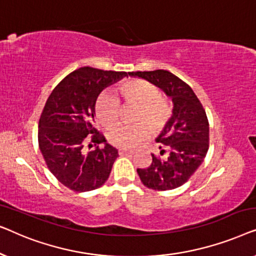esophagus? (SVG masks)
<instances>
[{
    "label": "esophagus",
    "instance_id": "34e87169",
    "mask_svg": "<svg viewBox=\"0 0 256 256\" xmlns=\"http://www.w3.org/2000/svg\"><path fill=\"white\" fill-rule=\"evenodd\" d=\"M134 152L132 150H127V149H118V155L120 156H127V155H132Z\"/></svg>",
    "mask_w": 256,
    "mask_h": 256
}]
</instances>
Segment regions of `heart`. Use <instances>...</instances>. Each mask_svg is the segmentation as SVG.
<instances>
[{
	"mask_svg": "<svg viewBox=\"0 0 256 256\" xmlns=\"http://www.w3.org/2000/svg\"><path fill=\"white\" fill-rule=\"evenodd\" d=\"M121 96L127 102L138 104L134 121L136 124H116L108 132V140L118 148H134L149 136V128L156 132L169 121L171 107L164 98L160 96L157 87L142 79L124 80L118 87ZM120 102L112 92L101 93L96 102L98 121L110 127L116 121Z\"/></svg>",
	"mask_w": 256,
	"mask_h": 256,
	"instance_id": "obj_1",
	"label": "heart"
}]
</instances>
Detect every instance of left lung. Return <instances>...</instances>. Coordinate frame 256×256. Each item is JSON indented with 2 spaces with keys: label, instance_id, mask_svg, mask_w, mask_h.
Returning <instances> with one entry per match:
<instances>
[{
  "label": "left lung",
  "instance_id": "obj_1",
  "mask_svg": "<svg viewBox=\"0 0 256 256\" xmlns=\"http://www.w3.org/2000/svg\"><path fill=\"white\" fill-rule=\"evenodd\" d=\"M130 76L144 79L158 87L172 100V115L156 138L160 154L169 150L168 158L152 156L146 169H138L141 182L152 190L166 191L184 183L202 166L208 150V121L200 101L191 87L172 73L156 70L130 72Z\"/></svg>",
  "mask_w": 256,
  "mask_h": 256
}]
</instances>
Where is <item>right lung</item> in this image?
Here are the masks:
<instances>
[{"instance_id": "1", "label": "right lung", "mask_w": 256, "mask_h": 256, "mask_svg": "<svg viewBox=\"0 0 256 256\" xmlns=\"http://www.w3.org/2000/svg\"><path fill=\"white\" fill-rule=\"evenodd\" d=\"M128 74L82 68L66 76L48 96L38 124V143L48 168L66 188L90 191L110 177L118 154L94 128L96 102L106 87ZM87 136L103 148L82 154Z\"/></svg>"}]
</instances>
